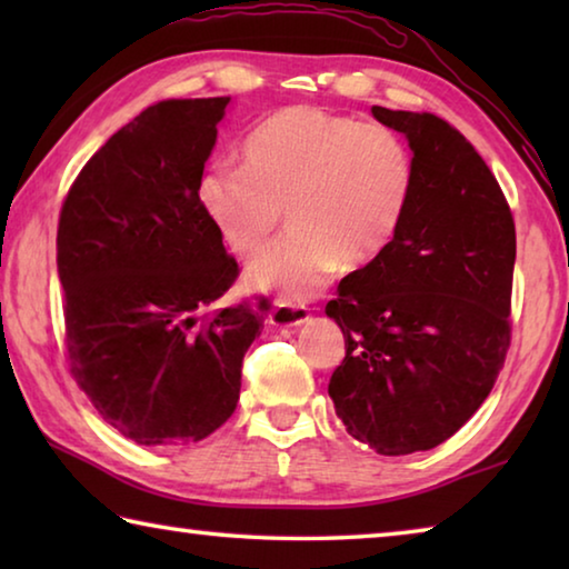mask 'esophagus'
I'll return each mask as SVG.
<instances>
[{"label": "esophagus", "instance_id": "esophagus-1", "mask_svg": "<svg viewBox=\"0 0 569 569\" xmlns=\"http://www.w3.org/2000/svg\"><path fill=\"white\" fill-rule=\"evenodd\" d=\"M311 319V313H308L306 306H296V303H286V301H278L276 308L268 316V321L276 329H293V326H301Z\"/></svg>", "mask_w": 569, "mask_h": 569}]
</instances>
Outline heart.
<instances>
[{"instance_id": "heart-1", "label": "heart", "mask_w": 569, "mask_h": 569, "mask_svg": "<svg viewBox=\"0 0 569 569\" xmlns=\"http://www.w3.org/2000/svg\"><path fill=\"white\" fill-rule=\"evenodd\" d=\"M413 192V160L381 124L293 104L250 132L243 168H210L198 200L238 258H253L286 208L291 236L248 268L253 291L301 303L346 268H366L397 236Z\"/></svg>"}]
</instances>
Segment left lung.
<instances>
[{
  "mask_svg": "<svg viewBox=\"0 0 569 569\" xmlns=\"http://www.w3.org/2000/svg\"><path fill=\"white\" fill-rule=\"evenodd\" d=\"M371 114L407 138L413 192L389 248L326 303L346 341L329 397L353 439L401 457L457 435L492 391L512 331L517 238L465 134L431 112Z\"/></svg>",
  "mask_w": 569,
  "mask_h": 569,
  "instance_id": "8db88e82",
  "label": "left lung"
}]
</instances>
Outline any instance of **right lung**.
Segmentation results:
<instances>
[{
    "instance_id": "1",
    "label": "right lung",
    "mask_w": 569,
    "mask_h": 569,
    "mask_svg": "<svg viewBox=\"0 0 569 569\" xmlns=\"http://www.w3.org/2000/svg\"><path fill=\"white\" fill-rule=\"evenodd\" d=\"M230 98L166 100L94 152L57 228L70 371L138 445H190L230 419L268 301L213 308L238 263L198 200Z\"/></svg>"
}]
</instances>
